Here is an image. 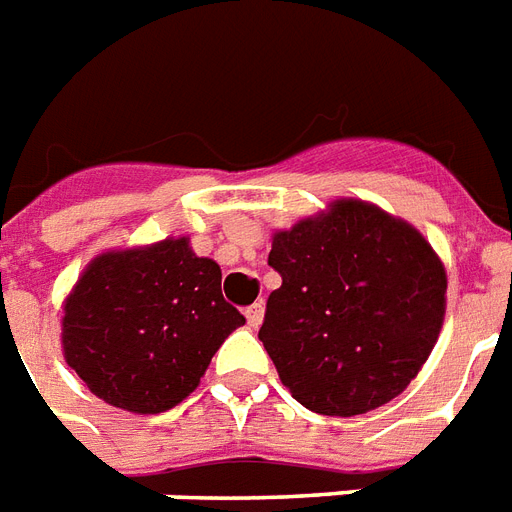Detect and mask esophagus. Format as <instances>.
<instances>
[{
	"instance_id": "34e87169",
	"label": "esophagus",
	"mask_w": 512,
	"mask_h": 512,
	"mask_svg": "<svg viewBox=\"0 0 512 512\" xmlns=\"http://www.w3.org/2000/svg\"><path fill=\"white\" fill-rule=\"evenodd\" d=\"M244 316H247V324L252 329H257L260 324H263V316H265V308L263 303H255V305H249L247 311H244Z\"/></svg>"
}]
</instances>
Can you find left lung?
<instances>
[{
    "label": "left lung",
    "instance_id": "obj_1",
    "mask_svg": "<svg viewBox=\"0 0 512 512\" xmlns=\"http://www.w3.org/2000/svg\"><path fill=\"white\" fill-rule=\"evenodd\" d=\"M268 265L281 287L257 337L295 401L353 417L404 393L446 313L444 263L414 225L337 199L273 233Z\"/></svg>",
    "mask_w": 512,
    "mask_h": 512
}]
</instances>
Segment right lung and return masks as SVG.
<instances>
[{
  "label": "right lung",
  "instance_id": "1",
  "mask_svg": "<svg viewBox=\"0 0 512 512\" xmlns=\"http://www.w3.org/2000/svg\"><path fill=\"white\" fill-rule=\"evenodd\" d=\"M220 281V265L196 257L185 236L103 252L63 303L66 364L116 409L167 412L247 321L225 303Z\"/></svg>",
  "mask_w": 512,
  "mask_h": 512
}]
</instances>
